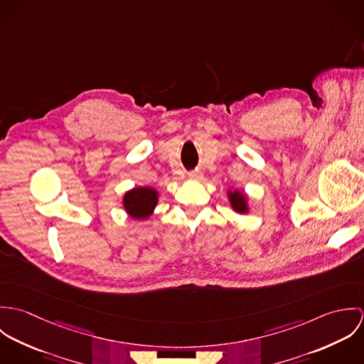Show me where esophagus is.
Listing matches in <instances>:
<instances>
[{"instance_id":"esophagus-1","label":"esophagus","mask_w":364,"mask_h":364,"mask_svg":"<svg viewBox=\"0 0 364 364\" xmlns=\"http://www.w3.org/2000/svg\"><path fill=\"white\" fill-rule=\"evenodd\" d=\"M202 176H203V173H202L200 171H192V172H189V179H192V181H200Z\"/></svg>"}]
</instances>
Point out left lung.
<instances>
[{"label": "left lung", "mask_w": 364, "mask_h": 364, "mask_svg": "<svg viewBox=\"0 0 364 364\" xmlns=\"http://www.w3.org/2000/svg\"><path fill=\"white\" fill-rule=\"evenodd\" d=\"M228 199H230L231 208H234V211H237L240 214L248 213V200L242 192H240L238 189L228 191Z\"/></svg>", "instance_id": "obj_1"}]
</instances>
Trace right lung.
<instances>
[{
  "mask_svg": "<svg viewBox=\"0 0 364 364\" xmlns=\"http://www.w3.org/2000/svg\"><path fill=\"white\" fill-rule=\"evenodd\" d=\"M158 203V192L149 186L134 188L124 193L123 206L126 213L136 220L149 218Z\"/></svg>",
  "mask_w": 364,
  "mask_h": 364,
  "instance_id": "right-lung-1",
  "label": "right lung"
}]
</instances>
